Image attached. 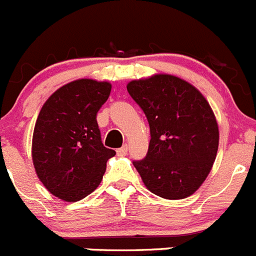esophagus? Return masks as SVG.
Wrapping results in <instances>:
<instances>
[{"label":"esophagus","mask_w":256,"mask_h":256,"mask_svg":"<svg viewBox=\"0 0 256 256\" xmlns=\"http://www.w3.org/2000/svg\"><path fill=\"white\" fill-rule=\"evenodd\" d=\"M128 145H124L122 148L117 149V156H126V154H128Z\"/></svg>","instance_id":"34e87169"}]
</instances>
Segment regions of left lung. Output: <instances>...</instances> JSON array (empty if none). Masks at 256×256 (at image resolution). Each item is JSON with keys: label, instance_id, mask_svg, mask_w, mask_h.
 <instances>
[{"label": "left lung", "instance_id": "1", "mask_svg": "<svg viewBox=\"0 0 256 256\" xmlns=\"http://www.w3.org/2000/svg\"><path fill=\"white\" fill-rule=\"evenodd\" d=\"M150 128L148 154L134 162L145 188L168 200L190 196L202 185L220 144L217 118L192 84L170 74L128 82Z\"/></svg>", "mask_w": 256, "mask_h": 256}]
</instances>
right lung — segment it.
Instances as JSON below:
<instances>
[{
  "mask_svg": "<svg viewBox=\"0 0 256 256\" xmlns=\"http://www.w3.org/2000/svg\"><path fill=\"white\" fill-rule=\"evenodd\" d=\"M111 88L108 82L74 80L50 94L39 112L32 140L34 170L43 186L64 202L92 194L116 154L102 144L96 124Z\"/></svg>",
  "mask_w": 256,
  "mask_h": 256,
  "instance_id": "add662e5",
  "label": "right lung"
}]
</instances>
